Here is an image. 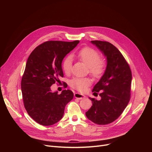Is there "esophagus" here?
Segmentation results:
<instances>
[{
    "label": "esophagus",
    "instance_id": "esophagus-1",
    "mask_svg": "<svg viewBox=\"0 0 152 152\" xmlns=\"http://www.w3.org/2000/svg\"><path fill=\"white\" fill-rule=\"evenodd\" d=\"M74 95H75V98L78 99H79V100H80V99H84V98L86 97L85 95H83V94H79V93H77V92L75 93V94H74Z\"/></svg>",
    "mask_w": 152,
    "mask_h": 152
}]
</instances>
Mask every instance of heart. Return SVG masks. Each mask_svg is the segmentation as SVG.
I'll return each instance as SVG.
<instances>
[{
	"label": "heart",
	"instance_id": "obj_1",
	"mask_svg": "<svg viewBox=\"0 0 152 152\" xmlns=\"http://www.w3.org/2000/svg\"><path fill=\"white\" fill-rule=\"evenodd\" d=\"M77 57L89 66V72L94 77L97 78L104 73L106 68V62L103 58L99 57L97 51L89 47H85L79 50L77 54ZM72 58L68 56L62 62V68L65 73L68 74L71 71ZM91 84L89 78L76 77L72 79L69 83L72 88L79 91H84L87 87Z\"/></svg>",
	"mask_w": 152,
	"mask_h": 152
}]
</instances>
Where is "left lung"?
Returning a JSON list of instances; mask_svg holds the SVG:
<instances>
[{
	"label": "left lung",
	"instance_id": "left-lung-1",
	"mask_svg": "<svg viewBox=\"0 0 152 152\" xmlns=\"http://www.w3.org/2000/svg\"><path fill=\"white\" fill-rule=\"evenodd\" d=\"M104 53L107 59L105 73L95 85L94 95L100 100L89 97L92 106L86 115L93 123L105 125L118 119L127 107L131 98L132 73L128 63L117 48L107 41H92Z\"/></svg>",
	"mask_w": 152,
	"mask_h": 152
}]
</instances>
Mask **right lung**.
I'll return each mask as SVG.
<instances>
[{
  "instance_id": "obj_1",
  "label": "right lung",
  "mask_w": 152,
  "mask_h": 152,
  "mask_svg": "<svg viewBox=\"0 0 152 152\" xmlns=\"http://www.w3.org/2000/svg\"><path fill=\"white\" fill-rule=\"evenodd\" d=\"M79 42L46 41L29 56L21 82L22 96L27 113L40 124L51 126L59 121L66 104L73 98L70 90L58 94L52 92L50 87L63 77V59Z\"/></svg>"
}]
</instances>
